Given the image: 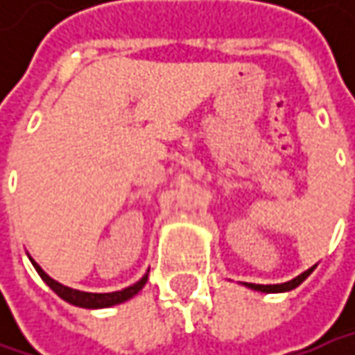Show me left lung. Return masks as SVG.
<instances>
[{
	"mask_svg": "<svg viewBox=\"0 0 355 355\" xmlns=\"http://www.w3.org/2000/svg\"><path fill=\"white\" fill-rule=\"evenodd\" d=\"M314 268H316V265L312 266V268H308V270H304L302 275H298L296 279L288 280V282H282V284H252V282H245V286H249L252 291H259V293H286V291L296 288L298 284H302L310 277V272Z\"/></svg>",
	"mask_w": 355,
	"mask_h": 355,
	"instance_id": "1",
	"label": "left lung"
}]
</instances>
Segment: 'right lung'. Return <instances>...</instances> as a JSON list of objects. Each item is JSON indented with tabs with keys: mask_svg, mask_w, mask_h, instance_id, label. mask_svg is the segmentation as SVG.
<instances>
[{
	"mask_svg": "<svg viewBox=\"0 0 355 355\" xmlns=\"http://www.w3.org/2000/svg\"><path fill=\"white\" fill-rule=\"evenodd\" d=\"M29 259H31V257H29ZM31 263H33L35 270L39 272V277L47 282L49 288H51L53 293L57 294V296H61L62 300H67L69 304H75V306H80V308H108V306H114V304H120V302H126V300H130L132 296H136V294L142 291L144 284H146V280H148V275H144L142 279L138 280V282H134V284L128 286V288L116 291V293H83V291L69 288V286H64V284H61V282H57L55 279H51L47 272L35 263L33 259H31Z\"/></svg>",
	"mask_w": 355,
	"mask_h": 355,
	"instance_id": "1",
	"label": "right lung"
}]
</instances>
